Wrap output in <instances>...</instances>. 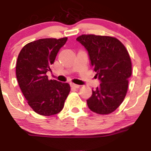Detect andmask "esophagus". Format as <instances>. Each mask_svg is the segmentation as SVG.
<instances>
[{"mask_svg": "<svg viewBox=\"0 0 151 151\" xmlns=\"http://www.w3.org/2000/svg\"><path fill=\"white\" fill-rule=\"evenodd\" d=\"M70 86H71V87H73V88H75V89H78V88L80 87V86L77 85V84H74V83L70 84Z\"/></svg>", "mask_w": 151, "mask_h": 151, "instance_id": "34e87169", "label": "esophagus"}]
</instances>
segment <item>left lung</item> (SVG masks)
Masks as SVG:
<instances>
[{"label": "left lung", "instance_id": "obj_1", "mask_svg": "<svg viewBox=\"0 0 151 151\" xmlns=\"http://www.w3.org/2000/svg\"><path fill=\"white\" fill-rule=\"evenodd\" d=\"M77 40L88 52L90 65L100 81L86 100L89 109L99 114H108L123 102L127 92L132 63L128 51L115 37L83 35Z\"/></svg>", "mask_w": 151, "mask_h": 151}]
</instances>
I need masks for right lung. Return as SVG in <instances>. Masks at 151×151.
Segmentation results:
<instances>
[{"mask_svg": "<svg viewBox=\"0 0 151 151\" xmlns=\"http://www.w3.org/2000/svg\"><path fill=\"white\" fill-rule=\"evenodd\" d=\"M67 40L63 37L35 40L26 44L18 55L17 81L28 104L38 114L51 116L60 112L70 92L68 83L49 81L46 74L51 71L57 54Z\"/></svg>", "mask_w": 151, "mask_h": 151, "instance_id": "add662e5", "label": "right lung"}]
</instances>
